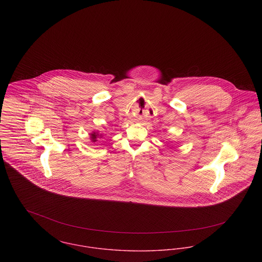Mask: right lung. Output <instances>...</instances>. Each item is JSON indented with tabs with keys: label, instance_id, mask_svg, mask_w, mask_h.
Listing matches in <instances>:
<instances>
[{
	"label": "right lung",
	"instance_id": "right-lung-1",
	"mask_svg": "<svg viewBox=\"0 0 262 262\" xmlns=\"http://www.w3.org/2000/svg\"><path fill=\"white\" fill-rule=\"evenodd\" d=\"M104 135L102 133H99V131H93L91 134H90V138H91V141L92 142H97L99 139H101Z\"/></svg>",
	"mask_w": 262,
	"mask_h": 262
}]
</instances>
